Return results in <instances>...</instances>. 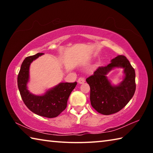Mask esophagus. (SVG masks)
<instances>
[{
  "label": "esophagus",
  "mask_w": 153,
  "mask_h": 153,
  "mask_svg": "<svg viewBox=\"0 0 153 153\" xmlns=\"http://www.w3.org/2000/svg\"><path fill=\"white\" fill-rule=\"evenodd\" d=\"M85 82V79L84 77H79V79H77V82L79 83V84H83V83H84Z\"/></svg>",
  "instance_id": "34e87169"
}]
</instances>
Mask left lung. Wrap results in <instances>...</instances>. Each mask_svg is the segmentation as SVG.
Segmentation results:
<instances>
[{
  "mask_svg": "<svg viewBox=\"0 0 153 153\" xmlns=\"http://www.w3.org/2000/svg\"><path fill=\"white\" fill-rule=\"evenodd\" d=\"M124 69V79L113 85L106 75L113 68ZM135 70L125 56L118 55L105 67H99L86 79L90 88L92 107L99 113L108 115L118 112L128 104L135 93Z\"/></svg>",
  "mask_w": 153,
  "mask_h": 153,
  "instance_id": "obj_1",
  "label": "left lung"
}]
</instances>
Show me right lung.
Segmentation results:
<instances>
[{
    "instance_id": "right-lung-1",
    "label": "right lung",
    "mask_w": 153,
    "mask_h": 153,
    "mask_svg": "<svg viewBox=\"0 0 153 153\" xmlns=\"http://www.w3.org/2000/svg\"><path fill=\"white\" fill-rule=\"evenodd\" d=\"M43 54L37 53L24 59L18 74L17 85L23 101L32 112L42 117L53 118L66 108L67 100L77 82H61L42 95L31 93L27 86L30 79V64Z\"/></svg>"
}]
</instances>
